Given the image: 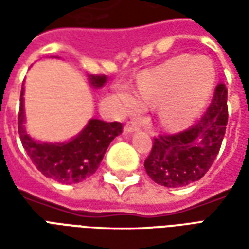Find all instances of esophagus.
Masks as SVG:
<instances>
[{"mask_svg": "<svg viewBox=\"0 0 249 249\" xmlns=\"http://www.w3.org/2000/svg\"><path fill=\"white\" fill-rule=\"evenodd\" d=\"M139 130H140V128L133 123H129V124H126L124 126V133H126V135H132V133H136Z\"/></svg>", "mask_w": 249, "mask_h": 249, "instance_id": "34e87169", "label": "esophagus"}]
</instances>
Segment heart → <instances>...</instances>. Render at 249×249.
I'll return each instance as SVG.
<instances>
[{
  "mask_svg": "<svg viewBox=\"0 0 249 249\" xmlns=\"http://www.w3.org/2000/svg\"><path fill=\"white\" fill-rule=\"evenodd\" d=\"M214 69L205 57L176 56L145 71L139 92L120 87L117 94L128 112L157 105V117L171 129L184 128L203 112L212 94Z\"/></svg>",
  "mask_w": 249,
  "mask_h": 249,
  "instance_id": "b5f03b06",
  "label": "heart"
}]
</instances>
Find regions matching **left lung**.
<instances>
[{
	"label": "left lung",
	"instance_id": "8db88e82",
	"mask_svg": "<svg viewBox=\"0 0 249 249\" xmlns=\"http://www.w3.org/2000/svg\"><path fill=\"white\" fill-rule=\"evenodd\" d=\"M227 88L219 84L207 112L189 129L159 136L144 162L148 176L167 188L185 187L207 173L220 151L228 123Z\"/></svg>",
	"mask_w": 249,
	"mask_h": 249
}]
</instances>
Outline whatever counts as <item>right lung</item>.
<instances>
[{
    "instance_id": "right-lung-1",
    "label": "right lung",
    "mask_w": 249,
    "mask_h": 249,
    "mask_svg": "<svg viewBox=\"0 0 249 249\" xmlns=\"http://www.w3.org/2000/svg\"><path fill=\"white\" fill-rule=\"evenodd\" d=\"M107 80V76H88L89 84L96 89L104 87ZM24 92L22 87L19 98L18 133L24 149L37 169L44 176L61 184L81 183L90 178L97 171L109 144L121 133L123 125L92 119L71 140L62 142L36 140L25 129Z\"/></svg>"
}]
</instances>
